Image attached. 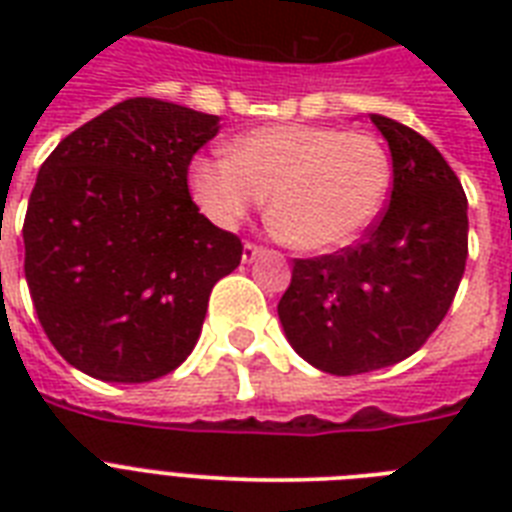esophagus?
<instances>
[{
  "mask_svg": "<svg viewBox=\"0 0 512 512\" xmlns=\"http://www.w3.org/2000/svg\"><path fill=\"white\" fill-rule=\"evenodd\" d=\"M268 249L257 247V244H244V252H241V260L244 263H255V260H260V257L265 255Z\"/></svg>",
  "mask_w": 512,
  "mask_h": 512,
  "instance_id": "34e87169",
  "label": "esophagus"
}]
</instances>
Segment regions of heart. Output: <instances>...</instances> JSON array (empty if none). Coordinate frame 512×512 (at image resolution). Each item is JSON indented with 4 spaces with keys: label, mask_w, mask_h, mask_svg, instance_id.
Returning a JSON list of instances; mask_svg holds the SVG:
<instances>
[{
    "label": "heart",
    "mask_w": 512,
    "mask_h": 512,
    "mask_svg": "<svg viewBox=\"0 0 512 512\" xmlns=\"http://www.w3.org/2000/svg\"><path fill=\"white\" fill-rule=\"evenodd\" d=\"M390 159L366 132L319 124H273L244 132L228 156L191 167V196L217 225L236 228L268 196L273 231L311 255L358 241L390 193Z\"/></svg>",
    "instance_id": "1"
}]
</instances>
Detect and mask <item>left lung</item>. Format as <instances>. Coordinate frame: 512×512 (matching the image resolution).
I'll use <instances>...</instances> for the list:
<instances>
[{
    "label": "left lung",
    "mask_w": 512,
    "mask_h": 512,
    "mask_svg": "<svg viewBox=\"0 0 512 512\" xmlns=\"http://www.w3.org/2000/svg\"><path fill=\"white\" fill-rule=\"evenodd\" d=\"M388 140L393 191L361 244L295 260L279 321L297 356L321 372L398 364L444 321L468 260V199L420 132L372 114Z\"/></svg>",
    "instance_id": "1"
}]
</instances>
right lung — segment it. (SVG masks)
Instances as JSON below:
<instances>
[{
  "instance_id": "add662e5",
  "label": "right lung",
  "mask_w": 512,
  "mask_h": 512,
  "mask_svg": "<svg viewBox=\"0 0 512 512\" xmlns=\"http://www.w3.org/2000/svg\"><path fill=\"white\" fill-rule=\"evenodd\" d=\"M217 132L220 116L130 98L42 164L23 268L44 332L79 372L151 382L199 340L209 292L241 263V241L188 196V164Z\"/></svg>"
}]
</instances>
